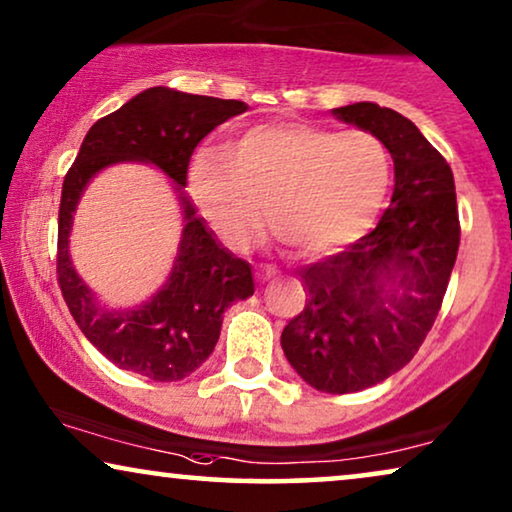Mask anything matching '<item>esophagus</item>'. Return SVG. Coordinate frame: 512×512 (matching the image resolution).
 <instances>
[{
	"instance_id": "34e87169",
	"label": "esophagus",
	"mask_w": 512,
	"mask_h": 512,
	"mask_svg": "<svg viewBox=\"0 0 512 512\" xmlns=\"http://www.w3.org/2000/svg\"><path fill=\"white\" fill-rule=\"evenodd\" d=\"M277 272H279V270L275 268V265H258V279H263V282H265V279L275 277Z\"/></svg>"
}]
</instances>
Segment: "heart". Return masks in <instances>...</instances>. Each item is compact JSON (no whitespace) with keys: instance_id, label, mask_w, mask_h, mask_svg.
Here are the masks:
<instances>
[{"instance_id":"b5f03b06","label":"heart","mask_w":512,"mask_h":512,"mask_svg":"<svg viewBox=\"0 0 512 512\" xmlns=\"http://www.w3.org/2000/svg\"><path fill=\"white\" fill-rule=\"evenodd\" d=\"M391 158L366 130L256 125L235 146H205L191 165L195 205L228 247L244 249L270 223L324 256L354 242L384 205Z\"/></svg>"}]
</instances>
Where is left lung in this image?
Listing matches in <instances>:
<instances>
[{"label": "left lung", "mask_w": 512, "mask_h": 512, "mask_svg": "<svg viewBox=\"0 0 512 512\" xmlns=\"http://www.w3.org/2000/svg\"><path fill=\"white\" fill-rule=\"evenodd\" d=\"M333 116L382 139L394 158V195L375 230L300 270L310 296L286 324L282 349L310 387L352 394L387 380L422 347L461 230L450 165L415 123L375 102Z\"/></svg>", "instance_id": "obj_1"}]
</instances>
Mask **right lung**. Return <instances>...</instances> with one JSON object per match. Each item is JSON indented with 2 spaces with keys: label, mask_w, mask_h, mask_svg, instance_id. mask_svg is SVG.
<instances>
[{
  "label": "right lung",
  "mask_w": 512,
  "mask_h": 512,
  "mask_svg": "<svg viewBox=\"0 0 512 512\" xmlns=\"http://www.w3.org/2000/svg\"><path fill=\"white\" fill-rule=\"evenodd\" d=\"M240 100L188 95L156 86L132 97L88 130L62 184L58 219V284L76 326L118 368L153 382H177L198 370L219 342L223 312L254 296L251 265L223 249L184 193L193 149L228 118ZM144 162L173 179L185 230L171 277L142 306L109 311L73 270L68 235L85 186L104 166Z\"/></svg>",
  "instance_id": "right-lung-1"
}]
</instances>
